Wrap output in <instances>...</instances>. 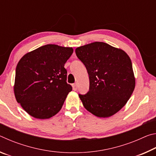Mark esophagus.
<instances>
[{"label": "esophagus", "mask_w": 156, "mask_h": 156, "mask_svg": "<svg viewBox=\"0 0 156 156\" xmlns=\"http://www.w3.org/2000/svg\"><path fill=\"white\" fill-rule=\"evenodd\" d=\"M72 87H73V90L76 91V89H77V88H78L77 84H76V83H75V84H72Z\"/></svg>", "instance_id": "esophagus-1"}]
</instances>
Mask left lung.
I'll return each instance as SVG.
<instances>
[{
	"mask_svg": "<svg viewBox=\"0 0 156 156\" xmlns=\"http://www.w3.org/2000/svg\"><path fill=\"white\" fill-rule=\"evenodd\" d=\"M76 56L89 76V90L79 94L84 107L99 118L110 117L122 109L135 89L130 58L122 49L102 42L77 47Z\"/></svg>",
	"mask_w": 156,
	"mask_h": 156,
	"instance_id": "left-lung-1",
	"label": "left lung"
}]
</instances>
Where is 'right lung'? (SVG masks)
I'll return each mask as SVG.
<instances>
[{"mask_svg":"<svg viewBox=\"0 0 156 156\" xmlns=\"http://www.w3.org/2000/svg\"><path fill=\"white\" fill-rule=\"evenodd\" d=\"M72 47L46 44L25 54L16 69L14 95L28 114L48 119L61 109L72 86L65 64Z\"/></svg>","mask_w":156,"mask_h":156,"instance_id":"add662e5","label":"right lung"}]
</instances>
